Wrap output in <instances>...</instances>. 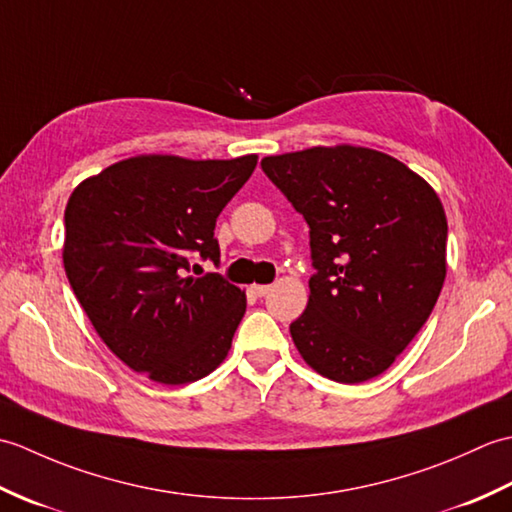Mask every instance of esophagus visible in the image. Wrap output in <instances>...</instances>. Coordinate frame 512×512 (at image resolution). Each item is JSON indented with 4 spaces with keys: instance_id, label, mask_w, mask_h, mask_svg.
Masks as SVG:
<instances>
[{
    "instance_id": "34e87169",
    "label": "esophagus",
    "mask_w": 512,
    "mask_h": 512,
    "mask_svg": "<svg viewBox=\"0 0 512 512\" xmlns=\"http://www.w3.org/2000/svg\"><path fill=\"white\" fill-rule=\"evenodd\" d=\"M253 292H255L257 297H266L268 292H270V286H264V284H255V286H253Z\"/></svg>"
}]
</instances>
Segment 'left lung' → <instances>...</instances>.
Returning <instances> with one entry per match:
<instances>
[{
	"label": "left lung",
	"instance_id": "8db88e82",
	"mask_svg": "<svg viewBox=\"0 0 512 512\" xmlns=\"http://www.w3.org/2000/svg\"><path fill=\"white\" fill-rule=\"evenodd\" d=\"M262 169L310 226L308 306L290 325L314 372L354 385L413 341L447 277V215L431 184L383 151L332 145Z\"/></svg>",
	"mask_w": 512,
	"mask_h": 512
}]
</instances>
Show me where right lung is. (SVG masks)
<instances>
[{
  "label": "right lung",
  "mask_w": 512,
  "mask_h": 512,
  "mask_svg": "<svg viewBox=\"0 0 512 512\" xmlns=\"http://www.w3.org/2000/svg\"><path fill=\"white\" fill-rule=\"evenodd\" d=\"M255 167L257 154H140L85 178L70 195L65 275L101 341L154 383H193L231 350L246 292L187 270L191 253L220 262L215 220Z\"/></svg>",
  "instance_id": "right-lung-1"
}]
</instances>
